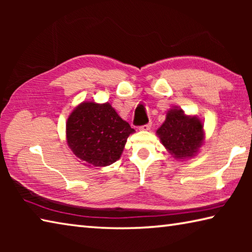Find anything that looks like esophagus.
Wrapping results in <instances>:
<instances>
[{
  "mask_svg": "<svg viewBox=\"0 0 252 252\" xmlns=\"http://www.w3.org/2000/svg\"><path fill=\"white\" fill-rule=\"evenodd\" d=\"M150 127H151V122H149V123H147V125H143L140 126L139 129L142 131H148V130H150Z\"/></svg>",
  "mask_w": 252,
  "mask_h": 252,
  "instance_id": "obj_1",
  "label": "esophagus"
}]
</instances>
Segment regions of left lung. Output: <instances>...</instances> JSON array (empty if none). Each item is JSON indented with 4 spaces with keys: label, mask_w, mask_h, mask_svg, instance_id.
I'll list each match as a JSON object with an SVG mask.
<instances>
[{
    "label": "left lung",
    "mask_w": 252,
    "mask_h": 252,
    "mask_svg": "<svg viewBox=\"0 0 252 252\" xmlns=\"http://www.w3.org/2000/svg\"><path fill=\"white\" fill-rule=\"evenodd\" d=\"M167 150L176 159L193 157L203 143V126L197 117H187L180 109L168 111L163 125L157 131Z\"/></svg>",
    "instance_id": "left-lung-1"
}]
</instances>
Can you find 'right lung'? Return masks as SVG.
<instances>
[{"label":"right lung","instance_id":"add662e5","mask_svg":"<svg viewBox=\"0 0 252 252\" xmlns=\"http://www.w3.org/2000/svg\"><path fill=\"white\" fill-rule=\"evenodd\" d=\"M133 132L134 129L109 103L92 101L76 106L66 122L70 149L93 167H106L116 162L121 157L127 136Z\"/></svg>","mask_w":252,"mask_h":252}]
</instances>
